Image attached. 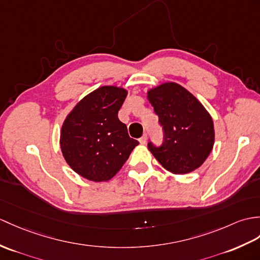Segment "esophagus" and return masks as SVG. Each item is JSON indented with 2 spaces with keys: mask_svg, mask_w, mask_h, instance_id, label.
I'll return each instance as SVG.
<instances>
[{
  "mask_svg": "<svg viewBox=\"0 0 260 260\" xmlns=\"http://www.w3.org/2000/svg\"><path fill=\"white\" fill-rule=\"evenodd\" d=\"M146 142H147V135L144 134V135L140 138V143H141V144H146Z\"/></svg>",
  "mask_w": 260,
  "mask_h": 260,
  "instance_id": "34e87169",
  "label": "esophagus"
}]
</instances>
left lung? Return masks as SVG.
<instances>
[{
  "label": "left lung",
  "instance_id": "left-lung-1",
  "mask_svg": "<svg viewBox=\"0 0 260 260\" xmlns=\"http://www.w3.org/2000/svg\"><path fill=\"white\" fill-rule=\"evenodd\" d=\"M164 132L161 146L149 142L148 149L173 174L197 170L212 152L215 141L213 118L194 95L179 84L168 82L147 92Z\"/></svg>",
  "mask_w": 260,
  "mask_h": 260
}]
</instances>
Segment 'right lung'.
Wrapping results in <instances>:
<instances>
[{
	"label": "right lung",
	"instance_id": "right-lung-1",
	"mask_svg": "<svg viewBox=\"0 0 260 260\" xmlns=\"http://www.w3.org/2000/svg\"><path fill=\"white\" fill-rule=\"evenodd\" d=\"M127 90L102 86L77 103L61 129V149L66 162L92 182L113 178L138 142L118 119Z\"/></svg>",
	"mask_w": 260,
	"mask_h": 260
}]
</instances>
